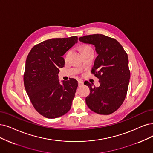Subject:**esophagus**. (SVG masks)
I'll use <instances>...</instances> for the list:
<instances>
[{"instance_id":"34e87169","label":"esophagus","mask_w":153,"mask_h":153,"mask_svg":"<svg viewBox=\"0 0 153 153\" xmlns=\"http://www.w3.org/2000/svg\"><path fill=\"white\" fill-rule=\"evenodd\" d=\"M83 84H84V82H83L82 81H81V80H79L78 81V85H79V87L82 86Z\"/></svg>"}]
</instances>
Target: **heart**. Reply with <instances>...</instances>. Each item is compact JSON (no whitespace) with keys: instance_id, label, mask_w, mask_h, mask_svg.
<instances>
[{"instance_id":"obj_1","label":"heart","mask_w":153,"mask_h":153,"mask_svg":"<svg viewBox=\"0 0 153 153\" xmlns=\"http://www.w3.org/2000/svg\"><path fill=\"white\" fill-rule=\"evenodd\" d=\"M81 53H85V52H90V51H93L92 48L89 46L88 45H82V46L81 47Z\"/></svg>"}]
</instances>
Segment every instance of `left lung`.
I'll use <instances>...</instances> for the list:
<instances>
[{"mask_svg": "<svg viewBox=\"0 0 153 153\" xmlns=\"http://www.w3.org/2000/svg\"><path fill=\"white\" fill-rule=\"evenodd\" d=\"M79 39L94 45L98 53L91 73L99 79L100 86L84 82L90 89L86 105L97 114L110 115L120 108L126 97L131 77L127 53L117 39L101 34Z\"/></svg>", "mask_w": 153, "mask_h": 153, "instance_id": "obj_1", "label": "left lung"}]
</instances>
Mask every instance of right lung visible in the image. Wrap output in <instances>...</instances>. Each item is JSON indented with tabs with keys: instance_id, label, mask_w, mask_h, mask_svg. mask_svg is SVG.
<instances>
[{
	"instance_id": "obj_1",
	"label": "right lung",
	"mask_w": 153,
	"mask_h": 153,
	"mask_svg": "<svg viewBox=\"0 0 153 153\" xmlns=\"http://www.w3.org/2000/svg\"><path fill=\"white\" fill-rule=\"evenodd\" d=\"M77 39L76 36L47 39L35 45L28 53L25 88L34 108L45 117H61L71 108L78 82L70 78L60 84L58 74L65 64L62 56Z\"/></svg>"
}]
</instances>
